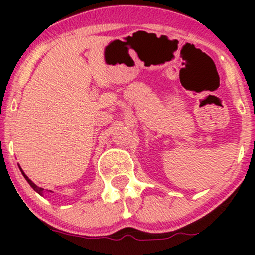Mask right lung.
Returning <instances> with one entry per match:
<instances>
[{"label":"right lung","instance_id":"add662e5","mask_svg":"<svg viewBox=\"0 0 255 255\" xmlns=\"http://www.w3.org/2000/svg\"><path fill=\"white\" fill-rule=\"evenodd\" d=\"M19 169H20V172H22V174H23V176H24V177H25V180L27 181V183H29V184H30V186L33 188V190H34V191H37V193H38V194H39V195H41V196H44V193H45V190L43 189V188H40V187H38V186H36V184H34V183L32 182V181H31V180L29 179V177H27V176L25 175V173H24V172H23V170H22V168H20V167H19ZM47 191H48V193H53V191H52V190H47Z\"/></svg>","mask_w":255,"mask_h":255}]
</instances>
